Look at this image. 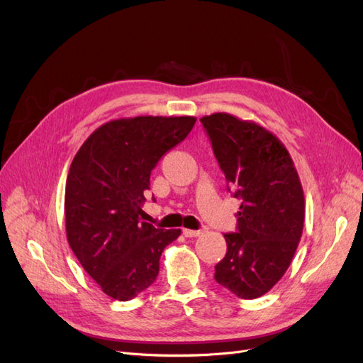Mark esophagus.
<instances>
[{"mask_svg":"<svg viewBox=\"0 0 363 363\" xmlns=\"http://www.w3.org/2000/svg\"><path fill=\"white\" fill-rule=\"evenodd\" d=\"M183 235L186 238H195L201 235V230H191V228H183Z\"/></svg>","mask_w":363,"mask_h":363,"instance_id":"obj_1","label":"esophagus"}]
</instances>
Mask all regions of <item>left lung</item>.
Segmentation results:
<instances>
[{
    "instance_id": "left-lung-1",
    "label": "left lung",
    "mask_w": 363,
    "mask_h": 363,
    "mask_svg": "<svg viewBox=\"0 0 363 363\" xmlns=\"http://www.w3.org/2000/svg\"><path fill=\"white\" fill-rule=\"evenodd\" d=\"M227 191L242 200L215 280L239 298L267 294L289 268L303 233L304 195L288 150L271 131L228 113L203 116Z\"/></svg>"
}]
</instances>
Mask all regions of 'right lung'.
Masks as SVG:
<instances>
[{
  "label": "right lung",
  "mask_w": 363,
  "mask_h": 363,
  "mask_svg": "<svg viewBox=\"0 0 363 363\" xmlns=\"http://www.w3.org/2000/svg\"><path fill=\"white\" fill-rule=\"evenodd\" d=\"M194 116L111 121L84 140L71 163L65 221L71 250L108 296L128 301L155 283L164 247L180 228L142 223L144 192L164 152L189 135Z\"/></svg>",
  "instance_id": "right-lung-1"
}]
</instances>
